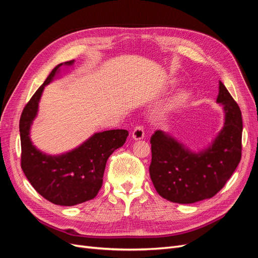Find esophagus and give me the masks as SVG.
Returning <instances> with one entry per match:
<instances>
[{"label":"esophagus","mask_w":258,"mask_h":258,"mask_svg":"<svg viewBox=\"0 0 258 258\" xmlns=\"http://www.w3.org/2000/svg\"><path fill=\"white\" fill-rule=\"evenodd\" d=\"M131 137L136 141H139V140H142L144 138V129L142 126H137L135 127L134 131L131 132Z\"/></svg>","instance_id":"esophagus-1"}]
</instances>
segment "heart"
Listing matches in <instances>:
<instances>
[{"mask_svg":"<svg viewBox=\"0 0 258 258\" xmlns=\"http://www.w3.org/2000/svg\"><path fill=\"white\" fill-rule=\"evenodd\" d=\"M171 84H174V82H171ZM188 98H189L188 92L185 90L179 91L177 95L173 98L172 102H171V108L183 107L187 103V101H188Z\"/></svg>","mask_w":258,"mask_h":258,"instance_id":"obj_1","label":"heart"}]
</instances>
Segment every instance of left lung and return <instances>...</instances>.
Segmentation results:
<instances>
[{
	"label": "left lung",
	"mask_w": 258,
	"mask_h": 258,
	"mask_svg": "<svg viewBox=\"0 0 258 258\" xmlns=\"http://www.w3.org/2000/svg\"><path fill=\"white\" fill-rule=\"evenodd\" d=\"M216 101L224 107L225 122L206 150L192 153L161 130L152 136L150 175L162 198L176 204L212 198L235 172L242 152L241 111L222 82Z\"/></svg>",
	"instance_id": "left-lung-1"
}]
</instances>
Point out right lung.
I'll return each mask as SVG.
<instances>
[{
  "label": "right lung",
  "mask_w": 258,
  "mask_h": 258,
  "mask_svg": "<svg viewBox=\"0 0 258 258\" xmlns=\"http://www.w3.org/2000/svg\"><path fill=\"white\" fill-rule=\"evenodd\" d=\"M73 60L54 68L30 99L20 117L21 169L34 189L51 204L71 207L95 198L103 182L108 157L126 142L123 129L98 132L75 150L59 156L38 151L30 140V128L37 114L38 102L61 66H72Z\"/></svg>",
  "instance_id": "right-lung-1"
}]
</instances>
